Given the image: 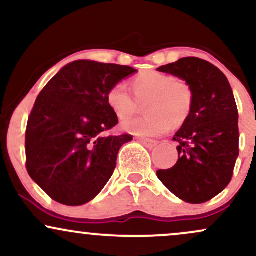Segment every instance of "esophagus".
<instances>
[{
  "mask_svg": "<svg viewBox=\"0 0 256 256\" xmlns=\"http://www.w3.org/2000/svg\"><path fill=\"white\" fill-rule=\"evenodd\" d=\"M140 142L142 144H144L146 148H154L158 144V140H149V138H140Z\"/></svg>",
  "mask_w": 256,
  "mask_h": 256,
  "instance_id": "34e87169",
  "label": "esophagus"
}]
</instances>
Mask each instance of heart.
Here are the masks:
<instances>
[{
	"label": "heart",
	"mask_w": 256,
	"mask_h": 256,
	"mask_svg": "<svg viewBox=\"0 0 256 256\" xmlns=\"http://www.w3.org/2000/svg\"><path fill=\"white\" fill-rule=\"evenodd\" d=\"M130 86L136 99L122 84L112 86L107 94V104L119 119L132 115L141 104L148 102V116L122 122V128L128 134L158 136L172 126H182L192 114L195 94L185 79L171 73L146 71L132 78Z\"/></svg>",
	"instance_id": "obj_1"
}]
</instances>
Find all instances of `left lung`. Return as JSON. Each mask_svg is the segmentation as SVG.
Instances as JSON below:
<instances>
[{
  "label": "left lung",
  "mask_w": 256,
  "mask_h": 256,
  "mask_svg": "<svg viewBox=\"0 0 256 256\" xmlns=\"http://www.w3.org/2000/svg\"><path fill=\"white\" fill-rule=\"evenodd\" d=\"M192 84L195 100L189 119L173 137L178 161L158 170V178L189 204L210 201L231 182L238 158V110L228 78L198 58H183L158 67Z\"/></svg>",
  "instance_id": "1"
}]
</instances>
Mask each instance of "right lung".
I'll list each match as a JSON object with an SVG mask.
<instances>
[{
    "mask_svg": "<svg viewBox=\"0 0 256 256\" xmlns=\"http://www.w3.org/2000/svg\"><path fill=\"white\" fill-rule=\"evenodd\" d=\"M137 70L79 60L64 66L34 102L25 134L26 170L54 201L80 206L98 195L131 134L107 136L118 116L107 94Z\"/></svg>",
    "mask_w": 256,
    "mask_h": 256,
    "instance_id": "obj_1",
    "label": "right lung"
}]
</instances>
